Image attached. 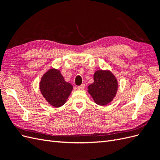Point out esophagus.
I'll return each instance as SVG.
<instances>
[{
	"instance_id": "34e87169",
	"label": "esophagus",
	"mask_w": 160,
	"mask_h": 160,
	"mask_svg": "<svg viewBox=\"0 0 160 160\" xmlns=\"http://www.w3.org/2000/svg\"><path fill=\"white\" fill-rule=\"evenodd\" d=\"M84 88H85V85L84 84H82L80 86L77 87V89H78V90H83V89H84Z\"/></svg>"
}]
</instances>
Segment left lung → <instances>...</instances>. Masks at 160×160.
Masks as SVG:
<instances>
[{"label":"left lung","mask_w":160,"mask_h":160,"mask_svg":"<svg viewBox=\"0 0 160 160\" xmlns=\"http://www.w3.org/2000/svg\"><path fill=\"white\" fill-rule=\"evenodd\" d=\"M94 82L88 86V92L94 102L104 106L113 101L117 94L118 81L109 70H98L93 75Z\"/></svg>","instance_id":"obj_1"}]
</instances>
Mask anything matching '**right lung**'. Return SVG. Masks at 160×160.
<instances>
[{
  "label": "right lung",
  "mask_w": 160,
  "mask_h": 160,
  "mask_svg": "<svg viewBox=\"0 0 160 160\" xmlns=\"http://www.w3.org/2000/svg\"><path fill=\"white\" fill-rule=\"evenodd\" d=\"M72 85L65 81L59 69L52 68L41 77L39 89L46 101L54 108L63 105L72 90Z\"/></svg>",
  "instance_id": "add662e5"
}]
</instances>
